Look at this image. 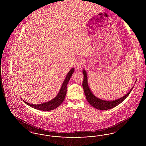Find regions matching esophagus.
Returning <instances> with one entry per match:
<instances>
[{
	"label": "esophagus",
	"instance_id": "1",
	"mask_svg": "<svg viewBox=\"0 0 146 146\" xmlns=\"http://www.w3.org/2000/svg\"><path fill=\"white\" fill-rule=\"evenodd\" d=\"M84 64V61L83 60V59H80L79 60H78L76 63V68L77 69H80L83 65Z\"/></svg>",
	"mask_w": 146,
	"mask_h": 146
}]
</instances>
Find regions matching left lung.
Here are the masks:
<instances>
[{
    "label": "left lung",
    "instance_id": "obj_1",
    "mask_svg": "<svg viewBox=\"0 0 146 146\" xmlns=\"http://www.w3.org/2000/svg\"><path fill=\"white\" fill-rule=\"evenodd\" d=\"M84 79L83 82V88L84 91L85 93V95L86 96V98L89 102V103L93 106L94 108H96L99 110H108L110 109L113 108L116 106H117L118 104L121 103L126 97L129 96L131 91H132V89L130 90V91L125 95L124 96L119 98L118 100H114V101H104L101 100L95 96L94 94L91 91L90 89L88 86V79H87V74L85 70H83Z\"/></svg>",
    "mask_w": 146,
    "mask_h": 146
}]
</instances>
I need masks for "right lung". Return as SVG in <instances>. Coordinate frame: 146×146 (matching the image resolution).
<instances>
[{"mask_svg":"<svg viewBox=\"0 0 146 146\" xmlns=\"http://www.w3.org/2000/svg\"><path fill=\"white\" fill-rule=\"evenodd\" d=\"M74 68H72L70 70V72L67 74L64 80L63 81L62 85L61 88V89L57 94V96H56L54 99L48 102L40 104H33L27 103L26 101L23 100L26 104H28V106L32 107V108L36 110H38L40 111H49L53 110L57 108L60 104L62 103L63 100L65 98L66 95L67 94V87L68 82L70 81V78L72 76V74L74 72Z\"/></svg>","mask_w":146,"mask_h":146,"instance_id":"add662e5","label":"right lung"}]
</instances>
